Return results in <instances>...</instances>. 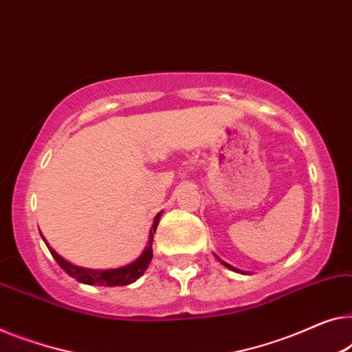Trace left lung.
Returning a JSON list of instances; mask_svg holds the SVG:
<instances>
[{"label": "left lung", "mask_w": 352, "mask_h": 352, "mask_svg": "<svg viewBox=\"0 0 352 352\" xmlns=\"http://www.w3.org/2000/svg\"><path fill=\"white\" fill-rule=\"evenodd\" d=\"M219 261H221V258H219ZM221 263L223 265V267H227V268H230V270H233V272H236V273H243V274H246L244 272H241V270H238V268H235V267H232V265H228L227 262H223V261H221Z\"/></svg>", "instance_id": "left-lung-1"}]
</instances>
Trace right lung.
<instances>
[{
  "mask_svg": "<svg viewBox=\"0 0 352 352\" xmlns=\"http://www.w3.org/2000/svg\"><path fill=\"white\" fill-rule=\"evenodd\" d=\"M160 216L162 212H159L154 219V223H152L151 228V235H149V244H147L144 251H142L141 256L136 258L135 262H131L130 265H125V267L120 268H111V270H90V268H84V267H78V265H73L68 261L54 251L52 248L49 246V243L45 241V238L43 236L45 246L49 248L52 257L57 261V263L62 267L69 276H73L76 281L82 283V284H89V286H106V287H113V286H129V284L135 283L142 273L146 272V268L149 267V263L152 261V239H154V233L157 230V226L160 222Z\"/></svg>",
  "mask_w": 352,
  "mask_h": 352,
  "instance_id": "add662e5",
  "label": "right lung"
}]
</instances>
